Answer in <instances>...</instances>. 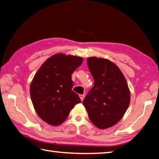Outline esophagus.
Returning <instances> with one entry per match:
<instances>
[{
  "label": "esophagus",
  "instance_id": "34e87169",
  "mask_svg": "<svg viewBox=\"0 0 159 159\" xmlns=\"http://www.w3.org/2000/svg\"><path fill=\"white\" fill-rule=\"evenodd\" d=\"M79 97L80 98V100L83 101V99H84V98H85V95H79Z\"/></svg>",
  "mask_w": 159,
  "mask_h": 159
}]
</instances>
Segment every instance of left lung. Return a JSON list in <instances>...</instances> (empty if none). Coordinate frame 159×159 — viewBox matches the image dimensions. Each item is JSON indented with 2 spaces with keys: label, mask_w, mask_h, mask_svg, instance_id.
Here are the masks:
<instances>
[{
  "label": "left lung",
  "mask_w": 159,
  "mask_h": 159,
  "mask_svg": "<svg viewBox=\"0 0 159 159\" xmlns=\"http://www.w3.org/2000/svg\"><path fill=\"white\" fill-rule=\"evenodd\" d=\"M87 62L95 83L83 104L94 125L101 129L111 127L121 119L130 104L127 82L111 61L93 57Z\"/></svg>",
  "instance_id": "obj_1"
}]
</instances>
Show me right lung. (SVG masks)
I'll use <instances>...</instances> for the list:
<instances>
[{"label":"right lung","mask_w":159,"mask_h":159,"mask_svg":"<svg viewBox=\"0 0 159 159\" xmlns=\"http://www.w3.org/2000/svg\"><path fill=\"white\" fill-rule=\"evenodd\" d=\"M80 57L57 54L45 61L30 86L32 103L39 117L52 125L65 120L74 105L81 102L72 90L71 74L81 65Z\"/></svg>","instance_id":"1"}]
</instances>
